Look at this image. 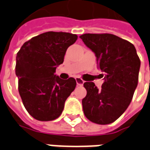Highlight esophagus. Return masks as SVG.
Segmentation results:
<instances>
[{"label":"esophagus","instance_id":"esophagus-1","mask_svg":"<svg viewBox=\"0 0 150 150\" xmlns=\"http://www.w3.org/2000/svg\"><path fill=\"white\" fill-rule=\"evenodd\" d=\"M75 80H76V83H77L78 86H82V85L83 84V83H84V81L80 77H76Z\"/></svg>","mask_w":150,"mask_h":150}]
</instances>
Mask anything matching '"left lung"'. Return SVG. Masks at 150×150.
Here are the masks:
<instances>
[{
    "instance_id": "1",
    "label": "left lung",
    "mask_w": 150,
    "mask_h": 150,
    "mask_svg": "<svg viewBox=\"0 0 150 150\" xmlns=\"http://www.w3.org/2000/svg\"><path fill=\"white\" fill-rule=\"evenodd\" d=\"M96 56L104 82L101 89L92 82L83 83L87 96L83 100L85 116L91 122L108 125L125 112L138 83L141 61L135 46L111 34H84L80 36Z\"/></svg>"
}]
</instances>
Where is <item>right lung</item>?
Returning <instances> with one entry per match:
<instances>
[{"mask_svg":"<svg viewBox=\"0 0 150 150\" xmlns=\"http://www.w3.org/2000/svg\"><path fill=\"white\" fill-rule=\"evenodd\" d=\"M78 38L65 32H46L23 44L16 57L18 91L30 115L41 121L57 119L66 100L75 90L76 80L54 75L69 46Z\"/></svg>","mask_w":150,"mask_h":150,"instance_id":"right-lung-1","label":"right lung"}]
</instances>
